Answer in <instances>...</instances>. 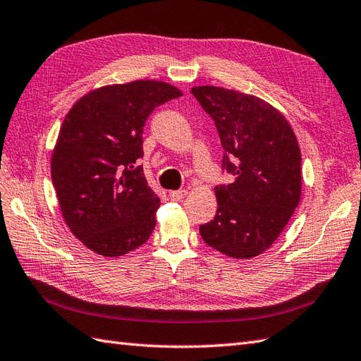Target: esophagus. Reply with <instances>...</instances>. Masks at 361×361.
I'll return each mask as SVG.
<instances>
[{
  "label": "esophagus",
  "mask_w": 361,
  "mask_h": 361,
  "mask_svg": "<svg viewBox=\"0 0 361 361\" xmlns=\"http://www.w3.org/2000/svg\"><path fill=\"white\" fill-rule=\"evenodd\" d=\"M188 195L187 190H178V191H170V199L171 201H182L183 197H185Z\"/></svg>",
  "instance_id": "obj_1"
}]
</instances>
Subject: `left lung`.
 <instances>
[{"label":"left lung","instance_id":"obj_1","mask_svg":"<svg viewBox=\"0 0 361 361\" xmlns=\"http://www.w3.org/2000/svg\"><path fill=\"white\" fill-rule=\"evenodd\" d=\"M218 128L222 166L235 176L214 188V219L199 227L204 243L236 259L276 241L301 199V151L281 111L256 95L204 85L191 87Z\"/></svg>","mask_w":361,"mask_h":361}]
</instances>
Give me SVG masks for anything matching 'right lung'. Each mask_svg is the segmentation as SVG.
Masks as SVG:
<instances>
[{"label":"right lung","mask_w":361,"mask_h":361,"mask_svg":"<svg viewBox=\"0 0 361 361\" xmlns=\"http://www.w3.org/2000/svg\"><path fill=\"white\" fill-rule=\"evenodd\" d=\"M179 95L159 80L105 85L80 97L63 120L51 176L63 219L90 250L117 258L153 233L160 199L137 165L142 131L156 106Z\"/></svg>","instance_id":"obj_1"}]
</instances>
